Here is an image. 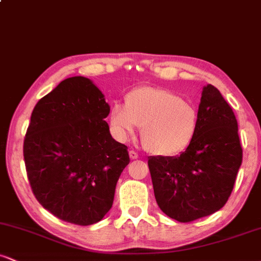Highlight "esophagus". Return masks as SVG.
<instances>
[{"instance_id": "esophagus-1", "label": "esophagus", "mask_w": 261, "mask_h": 261, "mask_svg": "<svg viewBox=\"0 0 261 261\" xmlns=\"http://www.w3.org/2000/svg\"><path fill=\"white\" fill-rule=\"evenodd\" d=\"M128 155H130L131 160H137V158H139V153H137V152H135V151L128 152Z\"/></svg>"}]
</instances>
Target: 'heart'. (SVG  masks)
Segmentation results:
<instances>
[{
	"label": "heart",
	"instance_id": "heart-1",
	"mask_svg": "<svg viewBox=\"0 0 261 261\" xmlns=\"http://www.w3.org/2000/svg\"><path fill=\"white\" fill-rule=\"evenodd\" d=\"M109 122L116 139L125 141L142 127V142L158 155H174L188 147L197 128V112L175 93L141 87L125 97V106L110 108Z\"/></svg>",
	"mask_w": 261,
	"mask_h": 261
}]
</instances>
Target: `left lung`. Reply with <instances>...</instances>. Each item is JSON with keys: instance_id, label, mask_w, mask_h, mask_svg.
Wrapping results in <instances>:
<instances>
[{"instance_id": "8db88e82", "label": "left lung", "mask_w": 261, "mask_h": 261, "mask_svg": "<svg viewBox=\"0 0 261 261\" xmlns=\"http://www.w3.org/2000/svg\"><path fill=\"white\" fill-rule=\"evenodd\" d=\"M242 160L234 113L216 87L207 85L188 148L176 157L148 158L155 201L167 216L182 223L210 216L230 196Z\"/></svg>"}]
</instances>
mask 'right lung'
I'll use <instances>...</instances> for the list:
<instances>
[{
  "label": "right lung",
  "mask_w": 261,
  "mask_h": 261,
  "mask_svg": "<svg viewBox=\"0 0 261 261\" xmlns=\"http://www.w3.org/2000/svg\"><path fill=\"white\" fill-rule=\"evenodd\" d=\"M110 107L86 77H70L41 98L27 128L23 155L40 205L68 223H97L112 207L127 147L109 133Z\"/></svg>",
  "instance_id": "right-lung-1"
}]
</instances>
